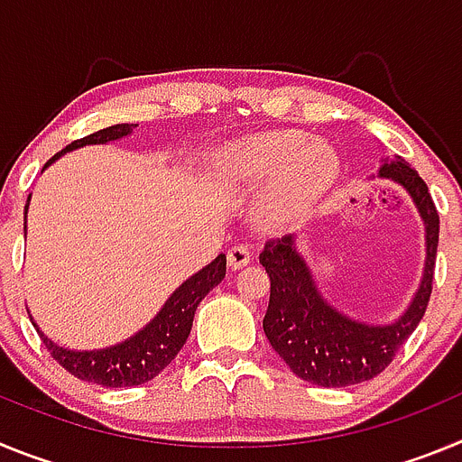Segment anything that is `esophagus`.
I'll use <instances>...</instances> for the list:
<instances>
[{"label":"esophagus","mask_w":462,"mask_h":462,"mask_svg":"<svg viewBox=\"0 0 462 462\" xmlns=\"http://www.w3.org/2000/svg\"><path fill=\"white\" fill-rule=\"evenodd\" d=\"M250 261H252L250 250L243 247V245H236V247H231V250L226 252V263L231 271H240V268L247 266Z\"/></svg>","instance_id":"1"}]
</instances>
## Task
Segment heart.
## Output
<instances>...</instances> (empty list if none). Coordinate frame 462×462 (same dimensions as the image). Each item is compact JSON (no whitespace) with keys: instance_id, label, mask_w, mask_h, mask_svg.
<instances>
[{"instance_id":"1","label":"heart","mask_w":462,"mask_h":462,"mask_svg":"<svg viewBox=\"0 0 462 462\" xmlns=\"http://www.w3.org/2000/svg\"><path fill=\"white\" fill-rule=\"evenodd\" d=\"M222 178L236 189L263 187L259 222L282 231L308 217L336 185L340 159L324 143L298 134H259L231 143L219 157Z\"/></svg>"}]
</instances>
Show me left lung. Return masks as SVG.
I'll return each mask as SVG.
<instances>
[{
	"mask_svg": "<svg viewBox=\"0 0 462 462\" xmlns=\"http://www.w3.org/2000/svg\"><path fill=\"white\" fill-rule=\"evenodd\" d=\"M377 178L407 191L426 231L421 282L400 317L386 324H370L337 310L321 293L293 236L268 243L259 256L271 277V300L263 317L268 342L293 374L326 389H342L377 377L414 333L430 300L439 238V215L430 191L400 157L382 159Z\"/></svg>",
	"mask_w": 462,
	"mask_h": 462,
	"instance_id": "left-lung-1",
	"label": "left lung"
}]
</instances>
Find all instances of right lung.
Instances as JSON below:
<instances>
[{
  "instance_id": "add662e5",
  "label": "right lung",
  "mask_w": 462,
  "mask_h": 462,
  "mask_svg": "<svg viewBox=\"0 0 462 462\" xmlns=\"http://www.w3.org/2000/svg\"><path fill=\"white\" fill-rule=\"evenodd\" d=\"M134 126L138 125H113L101 129V132L89 134V136L80 138V141H73L62 152L55 154L43 166V171L52 162L62 157V154L73 152V150L85 148V145H106V143L132 136ZM30 199L32 196H27V206H24V231H27V208H30ZM224 275H226V256L219 254L206 268H201V271H196L191 277H187L180 287L166 298V303L162 305V310L141 330H136L132 337H126V340L117 342V345L104 346V349H83L80 352V349L60 346L36 326L34 319H32V324L39 330L41 340L48 346V352L52 354V358L64 370H69L73 377L83 379V382L99 383V386H106V389L141 386V383L157 377L178 356V352L182 349L187 337H189L196 308L224 280Z\"/></svg>"
}]
</instances>
